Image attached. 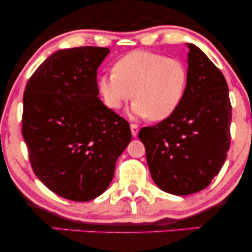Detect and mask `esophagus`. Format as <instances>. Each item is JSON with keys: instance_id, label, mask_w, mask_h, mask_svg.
I'll use <instances>...</instances> for the list:
<instances>
[{"instance_id": "obj_1", "label": "esophagus", "mask_w": 252, "mask_h": 252, "mask_svg": "<svg viewBox=\"0 0 252 252\" xmlns=\"http://www.w3.org/2000/svg\"><path fill=\"white\" fill-rule=\"evenodd\" d=\"M130 129H131V135L134 136H137V134H138V126L137 124H134V123H131L130 124Z\"/></svg>"}]
</instances>
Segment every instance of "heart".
<instances>
[{
	"label": "heart",
	"mask_w": 252,
	"mask_h": 252,
	"mask_svg": "<svg viewBox=\"0 0 252 252\" xmlns=\"http://www.w3.org/2000/svg\"><path fill=\"white\" fill-rule=\"evenodd\" d=\"M114 72L98 79L104 104L118 110L131 98V114L158 122L168 118L180 105L189 71L178 58L148 51H134L117 60Z\"/></svg>",
	"instance_id": "b5f03b06"
}]
</instances>
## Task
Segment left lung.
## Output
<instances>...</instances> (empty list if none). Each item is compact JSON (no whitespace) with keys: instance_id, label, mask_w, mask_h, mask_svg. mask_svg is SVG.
Here are the masks:
<instances>
[{"instance_id":"left-lung-1","label":"left lung","mask_w":252,"mask_h":252,"mask_svg":"<svg viewBox=\"0 0 252 252\" xmlns=\"http://www.w3.org/2000/svg\"><path fill=\"white\" fill-rule=\"evenodd\" d=\"M187 47L189 80L180 105L138 132L153 180L175 195L206 189L220 172L231 140L232 108L225 77L196 46Z\"/></svg>"}]
</instances>
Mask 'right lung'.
Here are the masks:
<instances>
[{
  "instance_id": "add662e5",
  "label": "right lung",
  "mask_w": 252,
  "mask_h": 252,
  "mask_svg": "<svg viewBox=\"0 0 252 252\" xmlns=\"http://www.w3.org/2000/svg\"><path fill=\"white\" fill-rule=\"evenodd\" d=\"M109 52L94 46L57 51L25 89L22 136L32 168L68 200L102 194L131 140L128 121L98 98L97 70Z\"/></svg>"
}]
</instances>
